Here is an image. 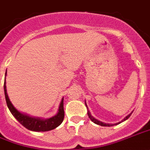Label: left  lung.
<instances>
[{
	"instance_id": "1",
	"label": "left lung",
	"mask_w": 150,
	"mask_h": 150,
	"mask_svg": "<svg viewBox=\"0 0 150 150\" xmlns=\"http://www.w3.org/2000/svg\"><path fill=\"white\" fill-rule=\"evenodd\" d=\"M85 105H86V103H85ZM86 107H87V105H86ZM131 114H132V113H130V115H127V116L126 117V118H125L123 120H122V121H125V120H127V119L130 116V115H131ZM88 117H89V119H91V120H92V122H94V123H96V124L100 125V126H102V127H111V126H113V125H111V124H106V123H103V122H100V121H99V120H97V119H96L95 118H93V117L92 116V115L90 114L89 111H88ZM119 123H120V122H119ZM119 123H116L115 125L119 124Z\"/></svg>"
}]
</instances>
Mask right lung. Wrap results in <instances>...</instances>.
Returning <instances> with one entry per match:
<instances>
[{
	"instance_id": "obj_1",
	"label": "right lung",
	"mask_w": 150,
	"mask_h": 150,
	"mask_svg": "<svg viewBox=\"0 0 150 150\" xmlns=\"http://www.w3.org/2000/svg\"><path fill=\"white\" fill-rule=\"evenodd\" d=\"M7 72V70H6ZM5 80L4 83V96H5V100L8 108L12 114V115L17 119V121L20 122V124H22L23 127L27 128L28 130H33V131H48L54 129L56 127H58L59 125L62 122L65 113H64V103H63V99L60 103L59 110H58V114L55 116L52 117L47 120H42L39 119H35V118H31L26 115L21 114L20 112L16 110L13 107V105L11 103V101L8 99V94H7L6 90V84H5Z\"/></svg>"
}]
</instances>
